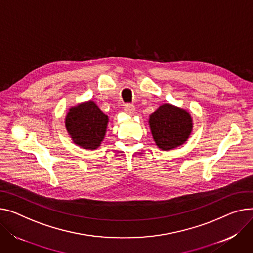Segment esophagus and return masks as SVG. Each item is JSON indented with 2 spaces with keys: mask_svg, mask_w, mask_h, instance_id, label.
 <instances>
[{
  "mask_svg": "<svg viewBox=\"0 0 253 253\" xmlns=\"http://www.w3.org/2000/svg\"><path fill=\"white\" fill-rule=\"evenodd\" d=\"M124 111H125L126 113H128V114H132L134 111H135V107H134V106L131 105V104H126V105L124 106Z\"/></svg>",
  "mask_w": 253,
  "mask_h": 253,
  "instance_id": "1",
  "label": "esophagus"
}]
</instances>
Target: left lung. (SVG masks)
I'll list each match as a JSON object with an SVG mask.
<instances>
[{
    "mask_svg": "<svg viewBox=\"0 0 253 253\" xmlns=\"http://www.w3.org/2000/svg\"><path fill=\"white\" fill-rule=\"evenodd\" d=\"M149 125L157 145L163 150H170L187 140L192 119L185 110L165 104L150 115Z\"/></svg>",
    "mask_w": 253,
    "mask_h": 253,
    "instance_id": "8db88e82",
    "label": "left lung"
}]
</instances>
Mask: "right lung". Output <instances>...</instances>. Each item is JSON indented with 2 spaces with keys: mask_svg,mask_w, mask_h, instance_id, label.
Masks as SVG:
<instances>
[{
  "mask_svg": "<svg viewBox=\"0 0 253 253\" xmlns=\"http://www.w3.org/2000/svg\"><path fill=\"white\" fill-rule=\"evenodd\" d=\"M108 116L93 102L70 109L66 117V128L74 142L85 149H95L103 141Z\"/></svg>",
  "mask_w": 253,
  "mask_h": 253,
  "instance_id": "add662e5",
  "label": "right lung"
}]
</instances>
